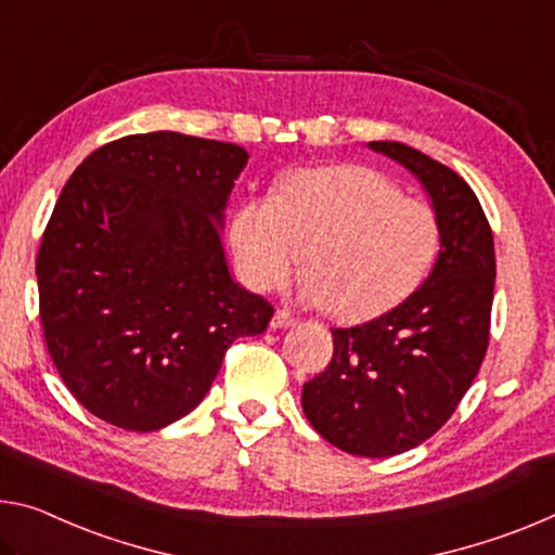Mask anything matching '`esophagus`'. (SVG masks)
Segmentation results:
<instances>
[{"label":"esophagus","instance_id":"34e87169","mask_svg":"<svg viewBox=\"0 0 555 555\" xmlns=\"http://www.w3.org/2000/svg\"><path fill=\"white\" fill-rule=\"evenodd\" d=\"M288 325H296V319L286 309H279L274 313V319H271V328H288Z\"/></svg>","mask_w":555,"mask_h":555}]
</instances>
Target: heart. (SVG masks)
<instances>
[{
	"label": "heart",
	"mask_w": 555,
	"mask_h": 555,
	"mask_svg": "<svg viewBox=\"0 0 555 555\" xmlns=\"http://www.w3.org/2000/svg\"><path fill=\"white\" fill-rule=\"evenodd\" d=\"M246 286L269 292L304 259L296 294L338 319H371L404 301L427 276L439 224L427 202L402 197L383 172L360 165L286 175L274 195L240 205L230 227Z\"/></svg>",
	"instance_id": "1"
}]
</instances>
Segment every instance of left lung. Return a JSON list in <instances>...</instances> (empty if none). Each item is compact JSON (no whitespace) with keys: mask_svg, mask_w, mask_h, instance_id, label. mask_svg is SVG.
Returning <instances> with one entry per match:
<instances>
[{"mask_svg":"<svg viewBox=\"0 0 555 555\" xmlns=\"http://www.w3.org/2000/svg\"><path fill=\"white\" fill-rule=\"evenodd\" d=\"M425 188L439 224L429 276L400 306L333 328L328 367L304 385L306 417L333 447L392 456L433 437L469 390L489 346L494 236L477 195L450 167L395 140L367 143Z\"/></svg>","mask_w":555,"mask_h":555,"instance_id":"obj_1","label":"left lung"}]
</instances>
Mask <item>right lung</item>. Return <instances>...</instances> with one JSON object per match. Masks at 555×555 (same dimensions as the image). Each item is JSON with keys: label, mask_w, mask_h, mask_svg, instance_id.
Returning <instances> with one entry per match:
<instances>
[{"label": "right lung", "mask_w": 555, "mask_h": 555, "mask_svg": "<svg viewBox=\"0 0 555 555\" xmlns=\"http://www.w3.org/2000/svg\"><path fill=\"white\" fill-rule=\"evenodd\" d=\"M249 153L175 130L91 153L39 246L43 338L74 398L111 425L155 433L197 408L227 348L259 336L269 301L236 284L224 212Z\"/></svg>", "instance_id": "add662e5"}]
</instances>
